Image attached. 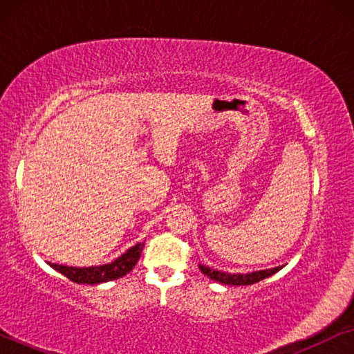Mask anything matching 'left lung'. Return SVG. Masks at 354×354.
<instances>
[{"instance_id": "left-lung-1", "label": "left lung", "mask_w": 354, "mask_h": 354, "mask_svg": "<svg viewBox=\"0 0 354 354\" xmlns=\"http://www.w3.org/2000/svg\"><path fill=\"white\" fill-rule=\"evenodd\" d=\"M283 267L284 266L274 267V268H267V270H259V272H253V273H225V272L212 270L211 267H206V266H200V270L205 273L207 278L217 281V283H220V284L250 286V284L259 283V281L266 279L268 277H272V274L279 272Z\"/></svg>"}]
</instances>
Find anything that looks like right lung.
I'll use <instances>...</instances> for the list:
<instances>
[{"label": "right lung", "instance_id": "1", "mask_svg": "<svg viewBox=\"0 0 354 354\" xmlns=\"http://www.w3.org/2000/svg\"><path fill=\"white\" fill-rule=\"evenodd\" d=\"M145 243H137L133 248H129L127 253L117 257L115 261L111 263H106V266H98V267H67L61 266V263H51L50 266L67 277L70 281L77 284H100V283H107V281L118 279L124 277V274L133 270L134 266L139 261L140 253Z\"/></svg>", "mask_w": 354, "mask_h": 354}]
</instances>
